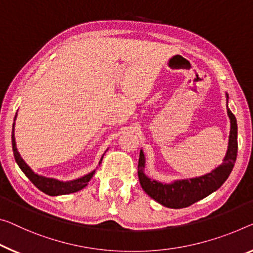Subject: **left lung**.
Instances as JSON below:
<instances>
[{
  "instance_id": "1",
  "label": "left lung",
  "mask_w": 253,
  "mask_h": 253,
  "mask_svg": "<svg viewBox=\"0 0 253 253\" xmlns=\"http://www.w3.org/2000/svg\"><path fill=\"white\" fill-rule=\"evenodd\" d=\"M228 95L226 94V108L228 118L231 120L230 139L226 155L223 163L217 169L211 170L206 175L188 178V180H177L173 183H161V182L150 180L145 174L146 158L143 151L140 150L138 176L141 188L150 198L156 200L165 207L180 209L191 206L205 197L219 189L227 177L230 176L234 167L236 155H238V123L234 114L227 106Z\"/></svg>"
}]
</instances>
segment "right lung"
<instances>
[{
    "label": "right lung",
    "instance_id": "right-lung-1",
    "mask_svg": "<svg viewBox=\"0 0 253 253\" xmlns=\"http://www.w3.org/2000/svg\"><path fill=\"white\" fill-rule=\"evenodd\" d=\"M17 118V115L14 116V120ZM12 149H13V155H14V159L17 162V164L20 167L21 170L25 173V175L32 181V183L48 196H61V194H69V193H73V192H78L80 191L81 189H84V186L88 184V182L90 181V178L92 175L95 174V170H92L87 175H84L83 177L77 178V180H72V181H68V182H63V181H59L56 178H52V177H45L42 175H38V174L34 173L33 169L26 164L25 161L21 158L20 154L17 149V146H15V138H14V123L12 126ZM105 155V154H104ZM104 155L100 158L99 161V165L103 161Z\"/></svg>",
    "mask_w": 253,
    "mask_h": 253
}]
</instances>
